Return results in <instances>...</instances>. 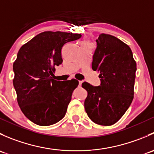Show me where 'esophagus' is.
Returning a JSON list of instances; mask_svg holds the SVG:
<instances>
[{"label": "esophagus", "instance_id": "esophagus-1", "mask_svg": "<svg viewBox=\"0 0 154 154\" xmlns=\"http://www.w3.org/2000/svg\"><path fill=\"white\" fill-rule=\"evenodd\" d=\"M82 83H83V81H79V86H81Z\"/></svg>", "mask_w": 154, "mask_h": 154}]
</instances>
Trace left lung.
Masks as SVG:
<instances>
[{
	"mask_svg": "<svg viewBox=\"0 0 154 154\" xmlns=\"http://www.w3.org/2000/svg\"><path fill=\"white\" fill-rule=\"evenodd\" d=\"M91 67L100 73V85L82 84L88 92L85 109L88 118L97 125L116 124L133 101L136 63L130 48L113 35L101 33Z\"/></svg>",
	"mask_w": 154,
	"mask_h": 154,
	"instance_id": "obj_1",
	"label": "left lung"
}]
</instances>
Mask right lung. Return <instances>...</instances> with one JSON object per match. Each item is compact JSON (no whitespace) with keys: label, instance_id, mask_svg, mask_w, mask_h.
<instances>
[{"label":"right lung","instance_id":"right-lung-1","mask_svg":"<svg viewBox=\"0 0 154 154\" xmlns=\"http://www.w3.org/2000/svg\"><path fill=\"white\" fill-rule=\"evenodd\" d=\"M80 37L78 33L45 31L18 51L13 63L17 101L24 116L35 125H52L66 115L79 82L75 79L57 81L51 76L63 63V45Z\"/></svg>","mask_w":154,"mask_h":154}]
</instances>
